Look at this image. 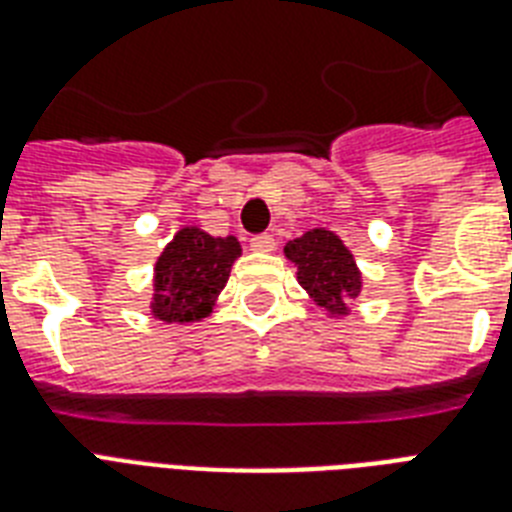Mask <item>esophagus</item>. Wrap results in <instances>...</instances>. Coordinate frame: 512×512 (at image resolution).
I'll return each mask as SVG.
<instances>
[{
  "label": "esophagus",
  "mask_w": 512,
  "mask_h": 512,
  "mask_svg": "<svg viewBox=\"0 0 512 512\" xmlns=\"http://www.w3.org/2000/svg\"><path fill=\"white\" fill-rule=\"evenodd\" d=\"M249 247L255 249V252H273L276 249V239H273L271 233H260V236H252Z\"/></svg>",
  "instance_id": "34e87169"
}]
</instances>
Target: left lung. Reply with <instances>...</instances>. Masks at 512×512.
<instances>
[{
  "label": "left lung",
  "instance_id": "left-lung-1",
  "mask_svg": "<svg viewBox=\"0 0 512 512\" xmlns=\"http://www.w3.org/2000/svg\"><path fill=\"white\" fill-rule=\"evenodd\" d=\"M284 255L297 265L300 287L329 316H345L350 300L361 295V271L337 233L311 228L289 241Z\"/></svg>",
  "mask_w": 512,
  "mask_h": 512
}]
</instances>
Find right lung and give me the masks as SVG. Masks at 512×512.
I'll use <instances>...</instances> for the list:
<instances>
[{
    "label": "right lung",
    "instance_id": "obj_1",
    "mask_svg": "<svg viewBox=\"0 0 512 512\" xmlns=\"http://www.w3.org/2000/svg\"><path fill=\"white\" fill-rule=\"evenodd\" d=\"M239 255L236 236H209L196 225L180 228L156 260L151 316L167 324L209 316Z\"/></svg>",
    "mask_w": 512,
    "mask_h": 512
}]
</instances>
